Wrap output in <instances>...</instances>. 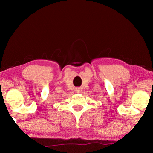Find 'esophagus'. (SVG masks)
<instances>
[{"label":"esophagus","mask_w":153,"mask_h":153,"mask_svg":"<svg viewBox=\"0 0 153 153\" xmlns=\"http://www.w3.org/2000/svg\"><path fill=\"white\" fill-rule=\"evenodd\" d=\"M82 90V89L81 88H76V92L77 93L81 92Z\"/></svg>","instance_id":"esophagus-1"}]
</instances>
